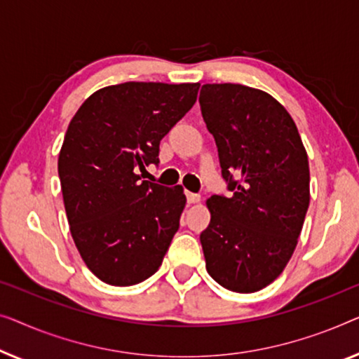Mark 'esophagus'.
Wrapping results in <instances>:
<instances>
[{"instance_id":"obj_1","label":"esophagus","mask_w":359,"mask_h":359,"mask_svg":"<svg viewBox=\"0 0 359 359\" xmlns=\"http://www.w3.org/2000/svg\"><path fill=\"white\" fill-rule=\"evenodd\" d=\"M201 200V196L198 194H191V191H187V201L189 203H198Z\"/></svg>"}]
</instances>
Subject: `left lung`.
Segmentation results:
<instances>
[{
	"mask_svg": "<svg viewBox=\"0 0 359 359\" xmlns=\"http://www.w3.org/2000/svg\"><path fill=\"white\" fill-rule=\"evenodd\" d=\"M198 100L231 191L206 201L211 221L200 234L206 270L229 291H260L285 270L304 224L306 148L287 110L264 90L203 84Z\"/></svg>",
	"mask_w": 359,
	"mask_h": 359,
	"instance_id": "1",
	"label": "left lung"
}]
</instances>
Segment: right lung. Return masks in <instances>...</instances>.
<instances>
[{
  "mask_svg": "<svg viewBox=\"0 0 359 359\" xmlns=\"http://www.w3.org/2000/svg\"><path fill=\"white\" fill-rule=\"evenodd\" d=\"M198 83H130L95 90L74 114L58 156L69 231L88 269L131 286L163 264L185 208L182 185L140 180L159 143L191 109Z\"/></svg>",
  "mask_w": 359,
  "mask_h": 359,
  "instance_id": "add662e5",
  "label": "right lung"
}]
</instances>
